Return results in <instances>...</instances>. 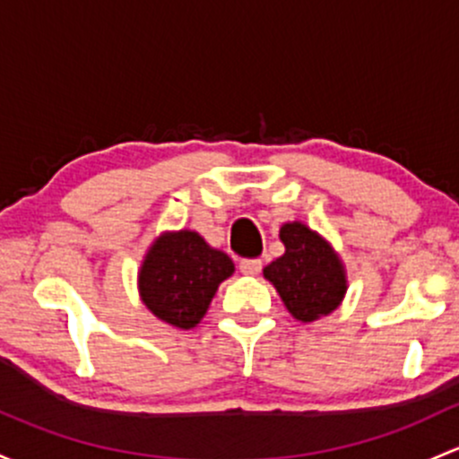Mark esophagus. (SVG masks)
I'll list each match as a JSON object with an SVG mask.
<instances>
[{"label":"esophagus","mask_w":459,"mask_h":459,"mask_svg":"<svg viewBox=\"0 0 459 459\" xmlns=\"http://www.w3.org/2000/svg\"><path fill=\"white\" fill-rule=\"evenodd\" d=\"M239 270H242V274L255 277V274L262 273V262H259V259H242V262H239Z\"/></svg>","instance_id":"1"}]
</instances>
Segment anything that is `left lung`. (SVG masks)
Segmentation results:
<instances>
[{
    "label": "left lung",
    "instance_id": "8db88e82",
    "mask_svg": "<svg viewBox=\"0 0 459 459\" xmlns=\"http://www.w3.org/2000/svg\"><path fill=\"white\" fill-rule=\"evenodd\" d=\"M279 238L286 253L264 268V277L277 288L288 312L301 323L334 312L347 290L343 262L334 248L301 221L283 224Z\"/></svg>",
    "mask_w": 459,
    "mask_h": 459
}]
</instances>
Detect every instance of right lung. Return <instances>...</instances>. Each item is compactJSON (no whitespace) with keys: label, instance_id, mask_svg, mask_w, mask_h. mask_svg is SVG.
Here are the masks:
<instances>
[{"label":"right lung","instance_id":"right-lung-1","mask_svg":"<svg viewBox=\"0 0 459 459\" xmlns=\"http://www.w3.org/2000/svg\"><path fill=\"white\" fill-rule=\"evenodd\" d=\"M233 273L229 255L211 248L195 230L162 233L144 255L138 290L160 321L191 330L206 315L220 283Z\"/></svg>","mask_w":459,"mask_h":459}]
</instances>
